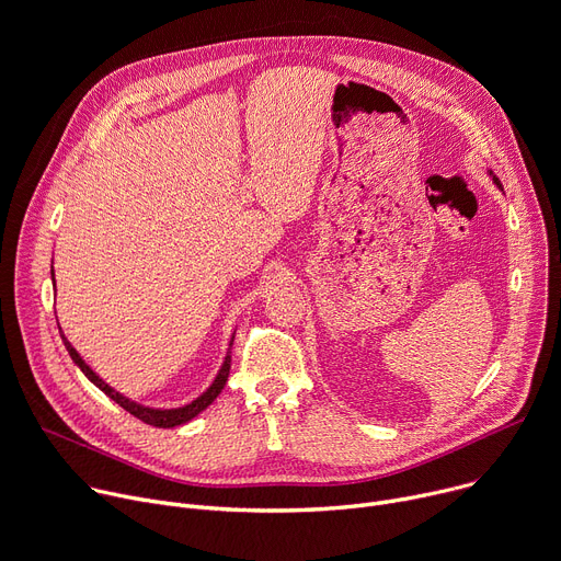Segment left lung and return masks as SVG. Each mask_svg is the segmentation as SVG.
<instances>
[{"label": "left lung", "mask_w": 561, "mask_h": 561, "mask_svg": "<svg viewBox=\"0 0 561 561\" xmlns=\"http://www.w3.org/2000/svg\"><path fill=\"white\" fill-rule=\"evenodd\" d=\"M490 176H492V181H494V183H496V185H499V187H501V183H499V179H496V176H494V174H492V172H490Z\"/></svg>", "instance_id": "obj_1"}]
</instances>
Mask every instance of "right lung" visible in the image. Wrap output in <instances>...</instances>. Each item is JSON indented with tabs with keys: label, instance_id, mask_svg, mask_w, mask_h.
<instances>
[{
	"label": "right lung",
	"instance_id": "add662e5",
	"mask_svg": "<svg viewBox=\"0 0 561 561\" xmlns=\"http://www.w3.org/2000/svg\"><path fill=\"white\" fill-rule=\"evenodd\" d=\"M54 275V273H50ZM56 282V279H54ZM58 329H60V324H58ZM62 331V329H60ZM62 335V342H65V346H67V351H69V355H71V360L76 363V367H80V371L100 389L103 393H107L114 402H118L125 412H129L131 416H136L138 421H142V423H147V425H154V427H176V425H183V423H187V421H192L194 416H198L203 410H206L208 404H213L215 402V398L221 393V389L226 387V380H228V374H230V348H228V355H226V360H224V365H221V369H219V374H217V378L213 380V385L203 391L196 400H192V402H187V404H183V407H172V410H159V407H145V404H140V402H136V400H131V398H127V396H123L121 391H116L112 385H107L103 378H100L82 358H80V353L71 346V342L65 337V333H60ZM232 340H234V335H232ZM232 340H230V346H232Z\"/></svg>",
	"mask_w": 561,
	"mask_h": 561
}]
</instances>
